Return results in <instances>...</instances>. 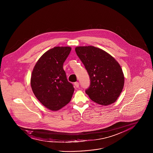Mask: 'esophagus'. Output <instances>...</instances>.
Masks as SVG:
<instances>
[{
    "mask_svg": "<svg viewBox=\"0 0 153 153\" xmlns=\"http://www.w3.org/2000/svg\"><path fill=\"white\" fill-rule=\"evenodd\" d=\"M74 85H75V87L76 88H78L79 87V84L78 82H75V83H74Z\"/></svg>",
    "mask_w": 153,
    "mask_h": 153,
    "instance_id": "esophagus-1",
    "label": "esophagus"
}]
</instances>
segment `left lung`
<instances>
[{
  "instance_id": "8db88e82",
  "label": "left lung",
  "mask_w": 153,
  "mask_h": 153,
  "mask_svg": "<svg viewBox=\"0 0 153 153\" xmlns=\"http://www.w3.org/2000/svg\"><path fill=\"white\" fill-rule=\"evenodd\" d=\"M75 52L85 66L90 78L85 92L94 102L108 105L116 101L124 84L123 70L109 53L92 46H78Z\"/></svg>"
}]
</instances>
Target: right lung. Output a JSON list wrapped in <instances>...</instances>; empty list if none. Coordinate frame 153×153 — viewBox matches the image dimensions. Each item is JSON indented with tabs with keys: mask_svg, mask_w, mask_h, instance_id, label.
Segmentation results:
<instances>
[{
	"mask_svg": "<svg viewBox=\"0 0 153 153\" xmlns=\"http://www.w3.org/2000/svg\"><path fill=\"white\" fill-rule=\"evenodd\" d=\"M71 48L56 46L46 51L33 69L30 85L36 98L46 108L58 111L68 104L74 92L63 65Z\"/></svg>",
	"mask_w": 153,
	"mask_h": 153,
	"instance_id": "add662e5",
	"label": "right lung"
}]
</instances>
